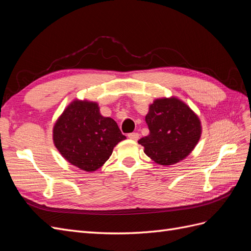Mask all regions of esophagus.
<instances>
[{
    "label": "esophagus",
    "instance_id": "34e87169",
    "mask_svg": "<svg viewBox=\"0 0 251 251\" xmlns=\"http://www.w3.org/2000/svg\"><path fill=\"white\" fill-rule=\"evenodd\" d=\"M127 137L132 139V140H138L139 138V134L138 133H130L127 135Z\"/></svg>",
    "mask_w": 251,
    "mask_h": 251
}]
</instances>
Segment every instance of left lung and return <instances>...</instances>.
<instances>
[{
    "label": "left lung",
    "instance_id": "8db88e82",
    "mask_svg": "<svg viewBox=\"0 0 251 251\" xmlns=\"http://www.w3.org/2000/svg\"><path fill=\"white\" fill-rule=\"evenodd\" d=\"M146 123L150 134L138 143L160 165L183 160L198 143L202 126L197 114L177 97L157 98L150 104Z\"/></svg>",
    "mask_w": 251,
    "mask_h": 251
}]
</instances>
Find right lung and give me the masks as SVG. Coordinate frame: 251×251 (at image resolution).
<instances>
[{"label":"right lung","mask_w":251,"mask_h":251,"mask_svg":"<svg viewBox=\"0 0 251 251\" xmlns=\"http://www.w3.org/2000/svg\"><path fill=\"white\" fill-rule=\"evenodd\" d=\"M125 139L116 121L103 117L94 101L73 100L53 126V142L59 153L90 173L101 168L114 147Z\"/></svg>","instance_id":"1"}]
</instances>
